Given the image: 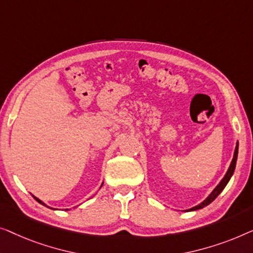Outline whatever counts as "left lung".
<instances>
[{"label":"left lung","mask_w":253,"mask_h":253,"mask_svg":"<svg viewBox=\"0 0 253 253\" xmlns=\"http://www.w3.org/2000/svg\"><path fill=\"white\" fill-rule=\"evenodd\" d=\"M237 155H238V142L236 143V148H235V151H234V157H233V161L232 163H230V166L228 170H227V173L225 174V176L222 177V180L220 181V183L216 186L214 189H213V191L211 194L209 195L208 197H206V199H204L201 204H198L196 206H194V208H191L189 210H186V211H196V210H199V209H203L205 208V206H208L209 204H211V203L214 201V199L219 196L220 193L225 189V187L227 186V183L229 182L230 177H232V175L234 174V170H235V166H236V161H237Z\"/></svg>","instance_id":"8db88e82"}]
</instances>
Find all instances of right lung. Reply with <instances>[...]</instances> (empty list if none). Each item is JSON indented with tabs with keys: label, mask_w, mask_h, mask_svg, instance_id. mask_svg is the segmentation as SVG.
<instances>
[{
	"label": "right lung",
	"mask_w": 253,
	"mask_h": 253,
	"mask_svg": "<svg viewBox=\"0 0 253 253\" xmlns=\"http://www.w3.org/2000/svg\"><path fill=\"white\" fill-rule=\"evenodd\" d=\"M102 186H103V183H102ZM32 196H33V197H34V199H35V201H37V202H39V203H40V204H42V205H44V206H47V208H49V206H48V205H45V204H44V203L41 201V199H39L38 197H35V196H34V195H32ZM49 209H51V208H49ZM52 210H55V209H52ZM66 210H67V209H66Z\"/></svg>",
	"instance_id": "obj_1"
}]
</instances>
